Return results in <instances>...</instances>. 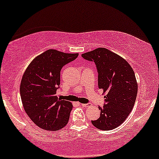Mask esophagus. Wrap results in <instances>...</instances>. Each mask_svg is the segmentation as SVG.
<instances>
[{"mask_svg":"<svg viewBox=\"0 0 159 159\" xmlns=\"http://www.w3.org/2000/svg\"><path fill=\"white\" fill-rule=\"evenodd\" d=\"M81 106L83 107H90V104H81Z\"/></svg>","mask_w":159,"mask_h":159,"instance_id":"1","label":"esophagus"}]
</instances>
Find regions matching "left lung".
Instances as JSON below:
<instances>
[{"instance_id":"left-lung-1","label":"left lung","mask_w":159,"mask_h":159,"mask_svg":"<svg viewBox=\"0 0 159 159\" xmlns=\"http://www.w3.org/2000/svg\"><path fill=\"white\" fill-rule=\"evenodd\" d=\"M81 56L95 63L98 88L106 94L104 106L98 107L99 118L91 123L100 130H112L121 125L132 111L138 93L135 75L124 58L107 48H98Z\"/></svg>"}]
</instances>
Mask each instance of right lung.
<instances>
[{"label":"right lung","instance_id":"right-lung-1","mask_svg":"<svg viewBox=\"0 0 159 159\" xmlns=\"http://www.w3.org/2000/svg\"><path fill=\"white\" fill-rule=\"evenodd\" d=\"M78 54L49 49L36 57L24 73L20 85L21 102L27 116L45 130L58 131L68 123L72 104L56 96L61 70Z\"/></svg>","mask_w":159,"mask_h":159}]
</instances>
